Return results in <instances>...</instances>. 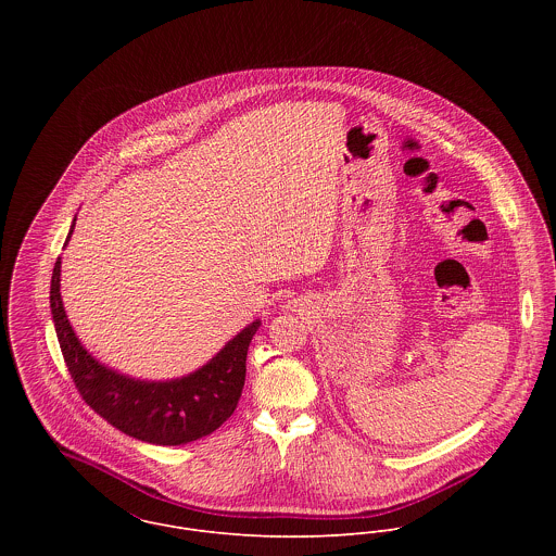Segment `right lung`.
I'll return each instance as SVG.
<instances>
[{"instance_id":"1","label":"right lung","mask_w":556,"mask_h":556,"mask_svg":"<svg viewBox=\"0 0 556 556\" xmlns=\"http://www.w3.org/2000/svg\"><path fill=\"white\" fill-rule=\"evenodd\" d=\"M60 271L62 258L55 261L51 278V315L60 349L80 396L102 419L146 443L184 445L212 434L233 415L245 381L248 346L261 320L241 329L216 357L188 377L130 379L102 366L83 349L62 304Z\"/></svg>"}]
</instances>
